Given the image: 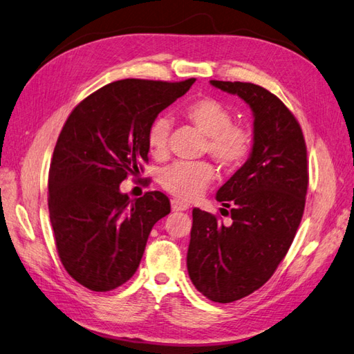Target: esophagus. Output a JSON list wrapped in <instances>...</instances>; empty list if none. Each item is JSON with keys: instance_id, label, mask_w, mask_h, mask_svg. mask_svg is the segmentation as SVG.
<instances>
[{"instance_id": "obj_1", "label": "esophagus", "mask_w": 354, "mask_h": 354, "mask_svg": "<svg viewBox=\"0 0 354 354\" xmlns=\"http://www.w3.org/2000/svg\"><path fill=\"white\" fill-rule=\"evenodd\" d=\"M171 208H173V212H186L189 205L181 203V201H178V199H173L171 201Z\"/></svg>"}]
</instances>
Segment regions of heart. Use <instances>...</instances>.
Returning a JSON list of instances; mask_svg holds the SVG:
<instances>
[{
	"mask_svg": "<svg viewBox=\"0 0 354 354\" xmlns=\"http://www.w3.org/2000/svg\"><path fill=\"white\" fill-rule=\"evenodd\" d=\"M183 118L205 133L203 150L226 173L240 169L250 158L254 146L253 129L245 123L232 122L234 114L226 104L214 97L195 98L181 110ZM169 122L158 118L147 131V146L158 159L168 153ZM214 168L208 162H177L160 173L159 181L168 194L181 199L198 198L214 180Z\"/></svg>",
	"mask_w": 354,
	"mask_h": 354,
	"instance_id": "heart-1",
	"label": "heart"
}]
</instances>
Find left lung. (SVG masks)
Segmentation results:
<instances>
[{
  "label": "left lung",
  "mask_w": 354,
  "mask_h": 354,
  "mask_svg": "<svg viewBox=\"0 0 354 354\" xmlns=\"http://www.w3.org/2000/svg\"><path fill=\"white\" fill-rule=\"evenodd\" d=\"M250 106L254 146L245 164L217 190L225 226L194 208L187 271L208 299L234 302L271 279L298 231L308 187L307 146L298 120L262 86L209 82Z\"/></svg>",
  "instance_id": "left-lung-1"
}]
</instances>
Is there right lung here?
I'll list each match as a JSON object with an SVG mask.
<instances>
[{
  "instance_id": "add662e5",
  "label": "right lung",
  "mask_w": 354,
  "mask_h": 354,
  "mask_svg": "<svg viewBox=\"0 0 354 354\" xmlns=\"http://www.w3.org/2000/svg\"><path fill=\"white\" fill-rule=\"evenodd\" d=\"M195 79H125L74 107L53 150L49 214L65 271L84 288L107 292L136 274L153 225L171 212L162 192L131 201L119 185L147 162V131Z\"/></svg>"
}]
</instances>
